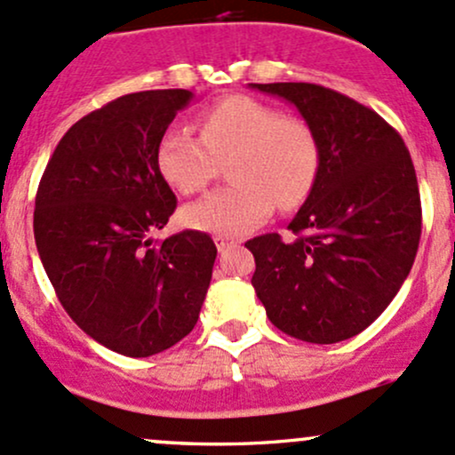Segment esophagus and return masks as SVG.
<instances>
[{"label":"esophagus","mask_w":455,"mask_h":455,"mask_svg":"<svg viewBox=\"0 0 455 455\" xmlns=\"http://www.w3.org/2000/svg\"><path fill=\"white\" fill-rule=\"evenodd\" d=\"M213 242H216V246H218V251H220V252L228 251V248H235V246H239L237 239L224 237V235H216V237H213Z\"/></svg>","instance_id":"esophagus-1"}]
</instances>
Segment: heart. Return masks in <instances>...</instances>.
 <instances>
[{"label": "heart", "mask_w": 455, "mask_h": 455, "mask_svg": "<svg viewBox=\"0 0 455 455\" xmlns=\"http://www.w3.org/2000/svg\"><path fill=\"white\" fill-rule=\"evenodd\" d=\"M198 132L172 124L157 142L159 174L183 196L201 192L228 162L233 186L188 204V227L239 235L269 218L274 207L293 209L308 196L319 172V142L307 121L257 99L227 97L198 114Z\"/></svg>", "instance_id": "heart-1"}]
</instances>
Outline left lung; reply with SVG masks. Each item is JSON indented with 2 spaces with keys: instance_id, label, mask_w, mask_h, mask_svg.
<instances>
[{
  "instance_id": "left-lung-1",
  "label": "left lung",
  "mask_w": 455,
  "mask_h": 455,
  "mask_svg": "<svg viewBox=\"0 0 455 455\" xmlns=\"http://www.w3.org/2000/svg\"><path fill=\"white\" fill-rule=\"evenodd\" d=\"M293 103L319 142V172L291 242H246L252 287L269 322L300 341L363 332L397 296L421 239V196L411 153L380 114L304 82L251 84Z\"/></svg>"
}]
</instances>
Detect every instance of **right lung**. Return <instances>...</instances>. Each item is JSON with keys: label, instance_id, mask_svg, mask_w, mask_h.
I'll use <instances>...</instances> for the list:
<instances>
[{"label": "right lung", "instance_id": "add662e5", "mask_svg": "<svg viewBox=\"0 0 455 455\" xmlns=\"http://www.w3.org/2000/svg\"><path fill=\"white\" fill-rule=\"evenodd\" d=\"M189 90H144L77 121L44 168L34 239L60 304L94 341L144 358L196 326L216 243L207 233H153L177 196L155 153Z\"/></svg>", "mask_w": 455, "mask_h": 455}]
</instances>
